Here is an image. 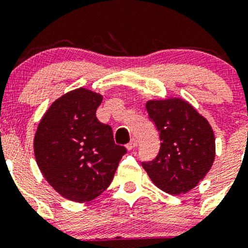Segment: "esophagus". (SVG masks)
Here are the masks:
<instances>
[{
  "label": "esophagus",
  "instance_id": "esophagus-1",
  "mask_svg": "<svg viewBox=\"0 0 248 248\" xmlns=\"http://www.w3.org/2000/svg\"><path fill=\"white\" fill-rule=\"evenodd\" d=\"M136 146H138V141H136L135 139H132V140H130V141L127 143L126 148H127L128 150H133V149H135Z\"/></svg>",
  "mask_w": 248,
  "mask_h": 248
}]
</instances>
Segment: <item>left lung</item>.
Listing matches in <instances>:
<instances>
[{
  "instance_id": "8db88e82",
  "label": "left lung",
  "mask_w": 248,
  "mask_h": 248,
  "mask_svg": "<svg viewBox=\"0 0 248 248\" xmlns=\"http://www.w3.org/2000/svg\"><path fill=\"white\" fill-rule=\"evenodd\" d=\"M149 119L160 135L161 147L142 167L161 190L181 195L193 189L212 167L216 155L211 126L182 99L148 101Z\"/></svg>"
}]
</instances>
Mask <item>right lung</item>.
Here are the masks:
<instances>
[{"mask_svg": "<svg viewBox=\"0 0 248 248\" xmlns=\"http://www.w3.org/2000/svg\"><path fill=\"white\" fill-rule=\"evenodd\" d=\"M102 96L78 88L51 105L33 141L37 164L57 192L84 203L101 195L113 181L124 146L115 144L109 124L96 119Z\"/></svg>", "mask_w": 248, "mask_h": 248, "instance_id": "obj_1", "label": "right lung"}]
</instances>
